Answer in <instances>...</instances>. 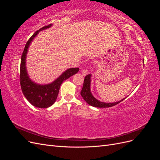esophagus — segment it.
<instances>
[{
	"instance_id": "obj_1",
	"label": "esophagus",
	"mask_w": 160,
	"mask_h": 160,
	"mask_svg": "<svg viewBox=\"0 0 160 160\" xmlns=\"http://www.w3.org/2000/svg\"><path fill=\"white\" fill-rule=\"evenodd\" d=\"M81 72L83 75H88L89 73V71L88 70V68H85V69H83L81 70Z\"/></svg>"
}]
</instances>
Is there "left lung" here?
Returning <instances> with one entry per match:
<instances>
[{
	"instance_id": "1",
	"label": "left lung",
	"mask_w": 160,
	"mask_h": 160,
	"mask_svg": "<svg viewBox=\"0 0 160 160\" xmlns=\"http://www.w3.org/2000/svg\"><path fill=\"white\" fill-rule=\"evenodd\" d=\"M90 83H91V75L89 74L88 75H86L84 79L83 88H82L81 91V95L82 97H83V98L84 99V100L86 101V102L91 106H93V107H95V108H110V107H112V106L118 104L119 103L121 102V101H122L123 100L125 99L124 98L123 99L118 101V102L111 103L101 102V101L96 99L92 95L90 91Z\"/></svg>"
}]
</instances>
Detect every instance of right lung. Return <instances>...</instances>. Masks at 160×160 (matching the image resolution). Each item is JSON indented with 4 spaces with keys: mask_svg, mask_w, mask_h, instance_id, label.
<instances>
[{
    "mask_svg": "<svg viewBox=\"0 0 160 160\" xmlns=\"http://www.w3.org/2000/svg\"><path fill=\"white\" fill-rule=\"evenodd\" d=\"M51 25V24H49L43 27L33 34L27 42L21 56L20 67V83L21 89L26 99L33 106L38 108H47L54 103L59 94L60 86L62 82L79 71V68L67 69L54 82L45 85H37L32 82L28 77L25 64L28 46L38 32L49 28Z\"/></svg>",
    "mask_w": 160,
    "mask_h": 160,
    "instance_id": "1",
    "label": "right lung"
}]
</instances>
